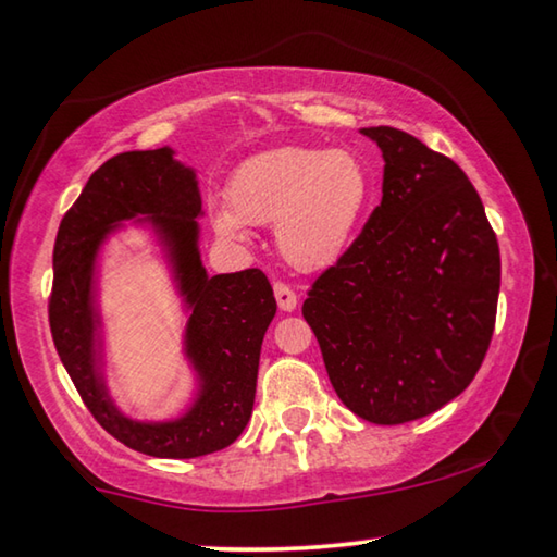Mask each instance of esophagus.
<instances>
[{
  "label": "esophagus",
  "instance_id": "esophagus-1",
  "mask_svg": "<svg viewBox=\"0 0 557 557\" xmlns=\"http://www.w3.org/2000/svg\"><path fill=\"white\" fill-rule=\"evenodd\" d=\"M275 300H277V305H280V310H285V312H293L295 307H297V295H295V289L289 287V285H285V282H275Z\"/></svg>",
  "mask_w": 557,
  "mask_h": 557
}]
</instances>
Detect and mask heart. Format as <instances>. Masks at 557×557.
I'll return each instance as SVG.
<instances>
[{"label":"heart","mask_w":557,"mask_h":557,"mask_svg":"<svg viewBox=\"0 0 557 557\" xmlns=\"http://www.w3.org/2000/svg\"><path fill=\"white\" fill-rule=\"evenodd\" d=\"M372 195V174L352 149L277 147L239 164L214 230L245 243L247 225H272L280 255L297 270L335 264L350 247Z\"/></svg>","instance_id":"heart-1"}]
</instances>
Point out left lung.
<instances>
[{
  "mask_svg": "<svg viewBox=\"0 0 557 557\" xmlns=\"http://www.w3.org/2000/svg\"><path fill=\"white\" fill-rule=\"evenodd\" d=\"M385 157L383 202L307 289L302 314L339 400L375 425L443 408L491 347L500 247L450 157L395 127H364Z\"/></svg>",
  "mask_w": 557,
  "mask_h": 557,
  "instance_id": "obj_1",
  "label": "left lung"
}]
</instances>
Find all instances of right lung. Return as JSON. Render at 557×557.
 <instances>
[{"label": "right lung", "instance_id": "obj_1", "mask_svg": "<svg viewBox=\"0 0 557 557\" xmlns=\"http://www.w3.org/2000/svg\"><path fill=\"white\" fill-rule=\"evenodd\" d=\"M202 199L195 174L172 160V149L122 152L87 180L60 222L54 239V280L49 293V330L64 370L112 437L152 458H199L225 450L243 435L252 414L262 337L277 312L262 270L207 277L197 255ZM152 213L173 247L181 286L194 305L188 354L203 380L196 408L164 426L132 423L113 410L94 360V252L114 221Z\"/></svg>", "mask_w": 557, "mask_h": 557}]
</instances>
